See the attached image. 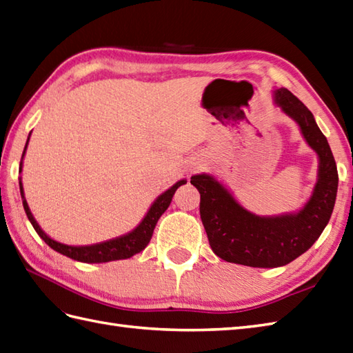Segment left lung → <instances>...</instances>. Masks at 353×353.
<instances>
[{
  "mask_svg": "<svg viewBox=\"0 0 353 353\" xmlns=\"http://www.w3.org/2000/svg\"><path fill=\"white\" fill-rule=\"evenodd\" d=\"M272 99L317 154V180L304 206L281 215H257L214 174L191 177L200 192V216L212 251L230 263L251 268L284 266L308 251L330 223L337 199V165L314 116L288 88L274 90Z\"/></svg>",
  "mask_w": 353,
  "mask_h": 353,
  "instance_id": "8db88e82",
  "label": "left lung"
}]
</instances>
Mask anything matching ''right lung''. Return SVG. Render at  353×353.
<instances>
[{"label":"right lung","instance_id":"obj_1","mask_svg":"<svg viewBox=\"0 0 353 353\" xmlns=\"http://www.w3.org/2000/svg\"><path fill=\"white\" fill-rule=\"evenodd\" d=\"M30 135H31V132H30ZM30 135H28L26 149H23L22 159L19 163L21 171H22V165H23V157H26V152L28 147ZM185 183H186V179H180L179 182H176L173 186L168 188L165 192H162L158 199L152 203V206L149 208V210H147V214L141 219V223H139L132 232L119 236V237H116V239H110L106 242L94 243V245H85V247H72V245H65L59 241H54L52 237H49L42 230V227L39 225V223L31 214L27 199H26V192H23L22 179H19V190H21L23 209H26V214L30 219V223L32 227H34L37 234L45 241V243H48L54 251L63 254V256L70 257L77 261H83V263H106V261L125 260V259L132 257L139 251H143L147 245H149L154 227H157L158 219L161 218L163 212L168 209L177 188L185 185Z\"/></svg>","mask_w":353,"mask_h":353}]
</instances>
